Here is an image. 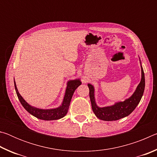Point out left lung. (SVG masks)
Here are the masks:
<instances>
[{"label":"left lung","mask_w":157,"mask_h":157,"mask_svg":"<svg viewBox=\"0 0 157 157\" xmlns=\"http://www.w3.org/2000/svg\"><path fill=\"white\" fill-rule=\"evenodd\" d=\"M88 86L89 88V97L91 102L92 109L95 115L102 121H117L129 116L135 109L141 100L145 89L144 71L141 66V80L132 96L123 102H116L115 105L109 107H98L95 100L94 87L90 84H88Z\"/></svg>","instance_id":"8db88e82"}]
</instances>
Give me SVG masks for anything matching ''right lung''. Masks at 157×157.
<instances>
[{"label": "right lung", "instance_id": "add662e5", "mask_svg": "<svg viewBox=\"0 0 157 157\" xmlns=\"http://www.w3.org/2000/svg\"><path fill=\"white\" fill-rule=\"evenodd\" d=\"M81 84L82 83L79 79L68 81L62 105L58 108L52 109H37L36 107H32L28 102H26V101L23 99L22 96L19 94V93H18V89L17 88V85H16L14 81L16 92H17L18 100H19L21 105H23V107L25 108L26 111H28L29 113L34 117L44 121L58 120V119H60L63 118V117H64L68 112L71 98L73 97L74 92H75V89Z\"/></svg>", "mask_w": 157, "mask_h": 157}]
</instances>
